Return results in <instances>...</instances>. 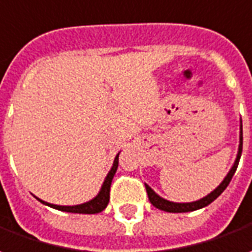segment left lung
I'll return each instance as SVG.
<instances>
[{
	"label": "left lung",
	"instance_id": "1",
	"mask_svg": "<svg viewBox=\"0 0 252 252\" xmlns=\"http://www.w3.org/2000/svg\"><path fill=\"white\" fill-rule=\"evenodd\" d=\"M242 150H243V126L240 124V143H239V151H237V157H236V161L233 163V166L229 170V173L226 175L222 183L218 186L214 191L209 193L207 196L205 198H202V199L196 200V202H189V203H176V202H169V200L163 199L161 198L159 195H157L153 189H151L147 184H146V191H147V195H149V200L151 202V205L157 207V209H159V210H163V212H168V213H187V212H193V210H198V209H202V207H205V206L210 205L213 200H216L221 195V193L224 192V189L228 187V184L232 180V177L235 175V172H236L237 165H239V161H240V157H242Z\"/></svg>",
	"mask_w": 252,
	"mask_h": 252
}]
</instances>
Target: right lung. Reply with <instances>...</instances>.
Here are the masks:
<instances>
[{
	"label": "right lung",
	"mask_w": 252,
	"mask_h": 252,
	"mask_svg": "<svg viewBox=\"0 0 252 252\" xmlns=\"http://www.w3.org/2000/svg\"><path fill=\"white\" fill-rule=\"evenodd\" d=\"M117 166H119V154L114 158L113 166L110 169V172L106 176V179L102 184L101 191L96 195L94 199L89 200L86 203H82V205L76 206H59V205H52V203H47V202H43L40 200L39 198L36 199L42 202L43 205L50 206L53 209H57V210H61V212H68V213H79V214H96V213H101L102 210L106 209V206L109 203V198H110V184H112V180H113V176L117 170Z\"/></svg>",
	"instance_id": "obj_1"
}]
</instances>
